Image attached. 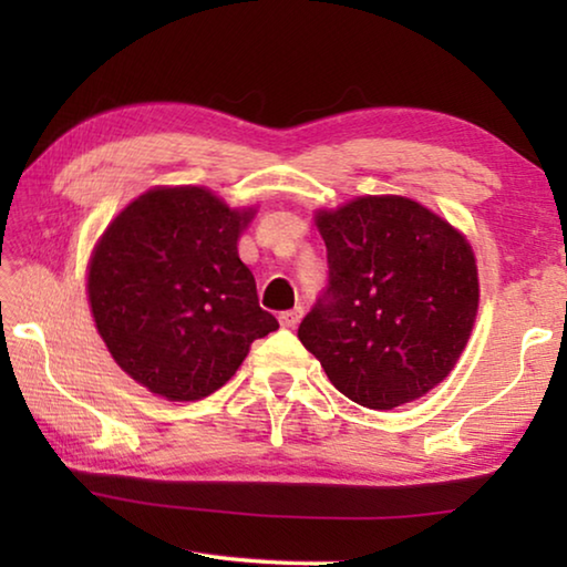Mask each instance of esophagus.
Wrapping results in <instances>:
<instances>
[{"instance_id":"obj_1","label":"esophagus","mask_w":567,"mask_h":567,"mask_svg":"<svg viewBox=\"0 0 567 567\" xmlns=\"http://www.w3.org/2000/svg\"><path fill=\"white\" fill-rule=\"evenodd\" d=\"M302 307H295V310H287V312H280V324L282 328H287V330H292L297 322L302 320Z\"/></svg>"}]
</instances>
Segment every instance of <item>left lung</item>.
Instances as JSON below:
<instances>
[{
  "mask_svg": "<svg viewBox=\"0 0 567 567\" xmlns=\"http://www.w3.org/2000/svg\"><path fill=\"white\" fill-rule=\"evenodd\" d=\"M330 287L297 338L342 395L392 410L437 388L480 305L475 252L445 217L402 195L318 209Z\"/></svg>",
  "mask_w": 567,
  "mask_h": 567,
  "instance_id": "8db88e82",
  "label": "left lung"
}]
</instances>
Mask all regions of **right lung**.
<instances>
[{
  "instance_id": "add662e5",
  "label": "right lung",
  "mask_w": 567,
  "mask_h": 567,
  "mask_svg": "<svg viewBox=\"0 0 567 567\" xmlns=\"http://www.w3.org/2000/svg\"><path fill=\"white\" fill-rule=\"evenodd\" d=\"M257 207L199 185L152 187L104 227L87 265L94 328L122 372L172 402L213 395L280 324L237 243Z\"/></svg>"
}]
</instances>
